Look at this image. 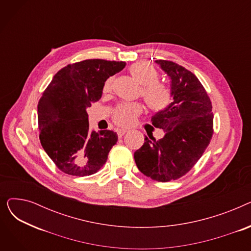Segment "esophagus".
Wrapping results in <instances>:
<instances>
[{"instance_id":"34e87169","label":"esophagus","mask_w":251,"mask_h":251,"mask_svg":"<svg viewBox=\"0 0 251 251\" xmlns=\"http://www.w3.org/2000/svg\"><path fill=\"white\" fill-rule=\"evenodd\" d=\"M126 132H127L126 129H118L117 130V134L119 137H122Z\"/></svg>"}]
</instances>
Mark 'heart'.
<instances>
[{"label": "heart", "mask_w": 251, "mask_h": 251, "mask_svg": "<svg viewBox=\"0 0 251 251\" xmlns=\"http://www.w3.org/2000/svg\"><path fill=\"white\" fill-rule=\"evenodd\" d=\"M130 75L134 78L141 87V97L152 111L160 112L165 110L172 100V92L170 87L156 80L159 73L152 66L146 62H137L129 67ZM113 78H109L103 85V91L109 92L112 89ZM142 112V105L138 102L124 103L115 110L113 119L116 124L129 126L132 124L138 115Z\"/></svg>", "instance_id": "obj_1"}]
</instances>
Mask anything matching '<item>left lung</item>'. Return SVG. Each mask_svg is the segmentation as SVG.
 Segmentation results:
<instances>
[{"label":"left lung","instance_id":"obj_1","mask_svg":"<svg viewBox=\"0 0 251 251\" xmlns=\"http://www.w3.org/2000/svg\"><path fill=\"white\" fill-rule=\"evenodd\" d=\"M171 79L172 102L151 118L165 131L162 139L146 136L134 152L140 172L152 180L168 182L188 173L206 150L213 136L212 102L192 72L166 60H156Z\"/></svg>","mask_w":251,"mask_h":251}]
</instances>
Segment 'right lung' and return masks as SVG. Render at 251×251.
<instances>
[{"instance_id": "obj_1", "label": "right lung", "mask_w": 251, "mask_h": 251, "mask_svg": "<svg viewBox=\"0 0 251 251\" xmlns=\"http://www.w3.org/2000/svg\"><path fill=\"white\" fill-rule=\"evenodd\" d=\"M125 66L100 59L67 65L44 91L37 104L39 140L62 172L89 176L107 162L118 135L111 130L90 132L86 109L101 98L105 80Z\"/></svg>"}]
</instances>
